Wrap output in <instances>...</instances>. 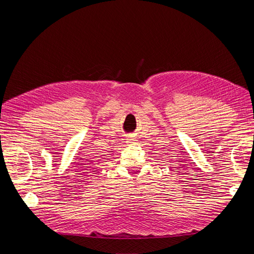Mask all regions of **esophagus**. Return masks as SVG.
Wrapping results in <instances>:
<instances>
[{
	"instance_id": "1",
	"label": "esophagus",
	"mask_w": 254,
	"mask_h": 254,
	"mask_svg": "<svg viewBox=\"0 0 254 254\" xmlns=\"http://www.w3.org/2000/svg\"><path fill=\"white\" fill-rule=\"evenodd\" d=\"M128 141V143H130V144H133V143H135V140L134 139H132V137H128V139H127Z\"/></svg>"
}]
</instances>
